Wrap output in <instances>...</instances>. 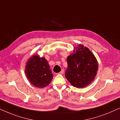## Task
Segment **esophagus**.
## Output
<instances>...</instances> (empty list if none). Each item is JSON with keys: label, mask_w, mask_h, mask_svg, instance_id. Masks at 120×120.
<instances>
[{"label": "esophagus", "mask_w": 120, "mask_h": 120, "mask_svg": "<svg viewBox=\"0 0 120 120\" xmlns=\"http://www.w3.org/2000/svg\"><path fill=\"white\" fill-rule=\"evenodd\" d=\"M64 69H62L61 70V71H60V73H58V74H63L64 73Z\"/></svg>", "instance_id": "esophagus-1"}]
</instances>
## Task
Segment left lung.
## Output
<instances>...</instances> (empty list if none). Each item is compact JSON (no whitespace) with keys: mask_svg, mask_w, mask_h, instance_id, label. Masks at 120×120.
Returning a JSON list of instances; mask_svg holds the SVG:
<instances>
[{"mask_svg":"<svg viewBox=\"0 0 120 120\" xmlns=\"http://www.w3.org/2000/svg\"><path fill=\"white\" fill-rule=\"evenodd\" d=\"M67 60L68 68L65 76L72 86L84 88L94 80L98 64L96 57L87 47L81 44L78 45Z\"/></svg>","mask_w":120,"mask_h":120,"instance_id":"8db88e82","label":"left lung"}]
</instances>
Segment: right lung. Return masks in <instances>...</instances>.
<instances>
[{"label":"right lung","mask_w":120,"mask_h":120,"mask_svg":"<svg viewBox=\"0 0 120 120\" xmlns=\"http://www.w3.org/2000/svg\"><path fill=\"white\" fill-rule=\"evenodd\" d=\"M24 73L30 83L40 88L50 84L53 76L45 57L36 55H33L26 62Z\"/></svg>","instance_id":"add662e5"}]
</instances>
